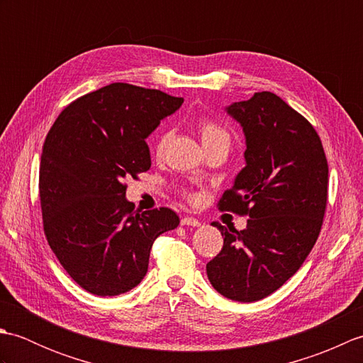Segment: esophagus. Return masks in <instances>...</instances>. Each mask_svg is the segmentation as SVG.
Returning a JSON list of instances; mask_svg holds the SVG:
<instances>
[{
	"instance_id": "obj_1",
	"label": "esophagus",
	"mask_w": 363,
	"mask_h": 363,
	"mask_svg": "<svg viewBox=\"0 0 363 363\" xmlns=\"http://www.w3.org/2000/svg\"><path fill=\"white\" fill-rule=\"evenodd\" d=\"M181 225L182 226H194V228H198L199 225H201V223H199L196 218H194V217H186V218H182L181 220Z\"/></svg>"
}]
</instances>
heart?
I'll list each match as a JSON object with an SVG mask.
<instances>
[{
	"label": "heart",
	"mask_w": 363,
	"mask_h": 363,
	"mask_svg": "<svg viewBox=\"0 0 363 363\" xmlns=\"http://www.w3.org/2000/svg\"><path fill=\"white\" fill-rule=\"evenodd\" d=\"M198 129H199V135H201L203 145L213 143V142H217V140H221V138H225V140H229L226 130L221 129L218 125H215V123H212L209 120H201V121H199ZM168 138H169L168 134H162L157 138V145H156V151L157 152H162V150L165 148Z\"/></svg>",
	"instance_id": "b5f03b06"
}]
</instances>
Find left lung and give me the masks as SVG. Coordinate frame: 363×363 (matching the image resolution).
Returning a JSON list of instances; mask_svg holds the SVG:
<instances>
[{"label": "left lung", "mask_w": 363, "mask_h": 363, "mask_svg": "<svg viewBox=\"0 0 363 363\" xmlns=\"http://www.w3.org/2000/svg\"><path fill=\"white\" fill-rule=\"evenodd\" d=\"M242 126L245 167L220 209L248 215L243 230L212 223L223 250L207 264L212 287L233 301L272 295L317 242L328 199V160L317 130L272 91L225 107Z\"/></svg>", "instance_id": "left-lung-1"}]
</instances>
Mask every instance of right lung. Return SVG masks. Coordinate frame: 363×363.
<instances>
[{"label":"right lung","instance_id":"1","mask_svg":"<svg viewBox=\"0 0 363 363\" xmlns=\"http://www.w3.org/2000/svg\"><path fill=\"white\" fill-rule=\"evenodd\" d=\"M184 99L113 82L67 106L40 159L43 229L60 265L84 290L117 296L140 284L154 240L179 225L167 207L135 211L128 176L151 167L146 138Z\"/></svg>","mask_w":363,"mask_h":363}]
</instances>
